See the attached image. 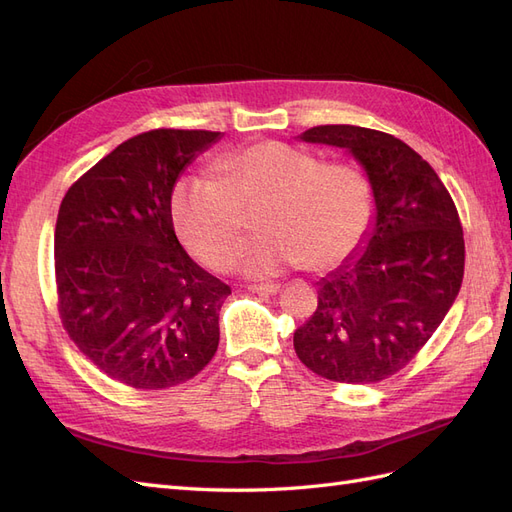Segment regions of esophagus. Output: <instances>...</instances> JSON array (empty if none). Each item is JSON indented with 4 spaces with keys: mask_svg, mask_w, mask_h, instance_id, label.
I'll use <instances>...</instances> for the list:
<instances>
[{
    "mask_svg": "<svg viewBox=\"0 0 512 512\" xmlns=\"http://www.w3.org/2000/svg\"><path fill=\"white\" fill-rule=\"evenodd\" d=\"M277 290H280V284H254V286H250V292H256V294H275Z\"/></svg>",
    "mask_w": 512,
    "mask_h": 512,
    "instance_id": "1",
    "label": "esophagus"
}]
</instances>
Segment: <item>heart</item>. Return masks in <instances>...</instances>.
Listing matches in <instances>:
<instances>
[{"label":"heart","instance_id":"b5f03b06","mask_svg":"<svg viewBox=\"0 0 512 512\" xmlns=\"http://www.w3.org/2000/svg\"><path fill=\"white\" fill-rule=\"evenodd\" d=\"M215 177H183L170 194L185 247L211 267H226L245 230V213L262 205L260 239L247 243L235 267L254 280L305 265L329 271L363 245L374 192L350 164H322L282 141H260L215 162Z\"/></svg>","mask_w":512,"mask_h":512}]
</instances>
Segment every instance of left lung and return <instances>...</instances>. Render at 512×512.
<instances>
[{
  "mask_svg": "<svg viewBox=\"0 0 512 512\" xmlns=\"http://www.w3.org/2000/svg\"><path fill=\"white\" fill-rule=\"evenodd\" d=\"M297 138L361 164L374 218L359 250L318 282L294 350L322 378L374 384L410 363L453 307L466 260L459 215L436 170L391 134L318 126Z\"/></svg>",
  "mask_w": 512,
  "mask_h": 512,
  "instance_id": "left-lung-1",
  "label": "left lung"
}]
</instances>
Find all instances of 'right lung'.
I'll use <instances>...</instances> for the list:
<instances>
[{
  "label": "right lung",
  "instance_id": "1",
  "mask_svg": "<svg viewBox=\"0 0 512 512\" xmlns=\"http://www.w3.org/2000/svg\"><path fill=\"white\" fill-rule=\"evenodd\" d=\"M222 132L151 130L115 147L61 200L55 277L79 350L132 389L194 378L220 344L230 288L198 267L173 226L170 194Z\"/></svg>",
  "mask_w": 512,
  "mask_h": 512
}]
</instances>
